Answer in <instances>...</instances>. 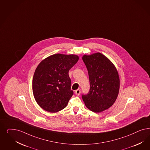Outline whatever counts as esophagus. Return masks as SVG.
Here are the masks:
<instances>
[{
	"label": "esophagus",
	"instance_id": "34e87169",
	"mask_svg": "<svg viewBox=\"0 0 150 150\" xmlns=\"http://www.w3.org/2000/svg\"><path fill=\"white\" fill-rule=\"evenodd\" d=\"M75 93H76V95H80V93H81V89L80 88H78V89H77L76 91H75Z\"/></svg>",
	"mask_w": 150,
	"mask_h": 150
}]
</instances>
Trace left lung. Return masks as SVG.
<instances>
[{
	"label": "left lung",
	"mask_w": 150,
	"mask_h": 150,
	"mask_svg": "<svg viewBox=\"0 0 150 150\" xmlns=\"http://www.w3.org/2000/svg\"><path fill=\"white\" fill-rule=\"evenodd\" d=\"M82 58L88 69L90 86L88 94L82 95L83 101L90 110L101 112L111 107L117 98L119 74L112 62L100 52L84 55Z\"/></svg>",
	"instance_id": "8db88e82"
}]
</instances>
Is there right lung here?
Wrapping results in <instances>:
<instances>
[{"instance_id":"right-lung-1","label":"right lung","mask_w":150,"mask_h":150,"mask_svg":"<svg viewBox=\"0 0 150 150\" xmlns=\"http://www.w3.org/2000/svg\"><path fill=\"white\" fill-rule=\"evenodd\" d=\"M78 60L76 55L57 54L38 65L33 79V92L42 109L53 113L66 108L74 93L69 71Z\"/></svg>"}]
</instances>
